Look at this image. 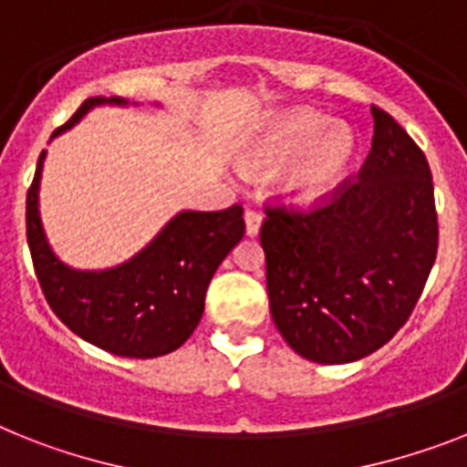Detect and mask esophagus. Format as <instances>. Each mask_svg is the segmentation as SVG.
<instances>
[{"mask_svg":"<svg viewBox=\"0 0 467 467\" xmlns=\"http://www.w3.org/2000/svg\"><path fill=\"white\" fill-rule=\"evenodd\" d=\"M262 226V212L245 210V234L248 236H257Z\"/></svg>","mask_w":467,"mask_h":467,"instance_id":"1","label":"esophagus"}]
</instances>
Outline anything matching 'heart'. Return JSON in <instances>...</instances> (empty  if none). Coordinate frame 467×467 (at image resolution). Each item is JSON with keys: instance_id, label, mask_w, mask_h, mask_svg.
<instances>
[{"instance_id": "heart-1", "label": "heart", "mask_w": 467, "mask_h": 467, "mask_svg": "<svg viewBox=\"0 0 467 467\" xmlns=\"http://www.w3.org/2000/svg\"><path fill=\"white\" fill-rule=\"evenodd\" d=\"M327 114L307 107L279 114L245 150L243 167L253 173L272 171L288 161L279 179L281 192L303 207L325 202L344 186L358 152L348 126L327 129Z\"/></svg>"}]
</instances>
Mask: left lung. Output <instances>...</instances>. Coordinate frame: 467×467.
I'll use <instances>...</instances> for the list:
<instances>
[{
  "instance_id": "1",
  "label": "left lung",
  "mask_w": 467,
  "mask_h": 467,
  "mask_svg": "<svg viewBox=\"0 0 467 467\" xmlns=\"http://www.w3.org/2000/svg\"><path fill=\"white\" fill-rule=\"evenodd\" d=\"M372 150L356 181L315 210L267 207L260 243L276 329L306 360L353 363L410 317L437 257L425 152L372 107Z\"/></svg>"
}]
</instances>
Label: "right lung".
<instances>
[{
	"instance_id": "add662e5",
	"label": "right lung",
	"mask_w": 467,
	"mask_h": 467,
	"mask_svg": "<svg viewBox=\"0 0 467 467\" xmlns=\"http://www.w3.org/2000/svg\"><path fill=\"white\" fill-rule=\"evenodd\" d=\"M99 104H129L121 98H90L61 129ZM42 161L26 198V234L42 294L54 315L88 344L121 358H157L179 348L205 310V294L234 245L245 234L243 207L219 212L183 210L129 262L102 272H80L54 255L37 210Z\"/></svg>"
}]
</instances>
